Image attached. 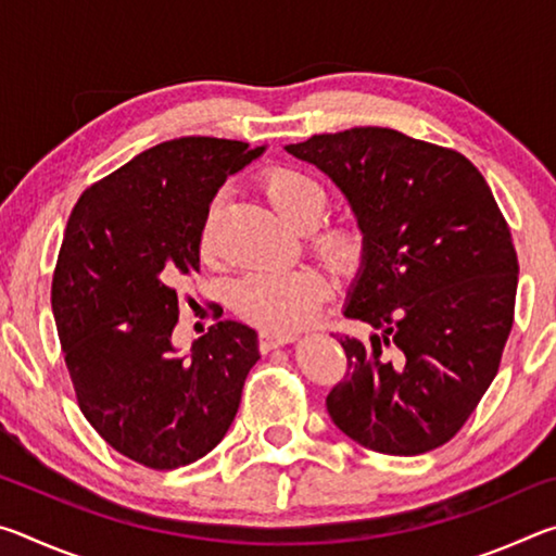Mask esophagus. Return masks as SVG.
Here are the masks:
<instances>
[{
    "label": "esophagus",
    "instance_id": "esophagus-1",
    "mask_svg": "<svg viewBox=\"0 0 556 556\" xmlns=\"http://www.w3.org/2000/svg\"><path fill=\"white\" fill-rule=\"evenodd\" d=\"M296 336L294 333H275V331H262L260 333V348L265 353L275 351L279 345H287V343H294Z\"/></svg>",
    "mask_w": 556,
    "mask_h": 556
}]
</instances>
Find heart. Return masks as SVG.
Masks as SVG:
<instances>
[{
  "mask_svg": "<svg viewBox=\"0 0 556 556\" xmlns=\"http://www.w3.org/2000/svg\"><path fill=\"white\" fill-rule=\"evenodd\" d=\"M260 188L267 203L296 230H308L326 211V191L312 174L294 166H271L260 176ZM218 203H213L205 223V242L213 228ZM312 248L328 267L351 271L365 255L363 228L351 218L333 220L312 232ZM326 279L314 269H294L287 275H250L235 287L240 312L252 321L289 331L304 326L326 299Z\"/></svg>",
  "mask_w": 556,
  "mask_h": 556,
  "instance_id": "b5f03b06",
  "label": "heart"
}]
</instances>
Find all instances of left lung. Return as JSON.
<instances>
[{"label": "left lung", "instance_id": "8db88e82", "mask_svg": "<svg viewBox=\"0 0 556 556\" xmlns=\"http://www.w3.org/2000/svg\"><path fill=\"white\" fill-rule=\"evenodd\" d=\"M285 149L341 188L365 235L343 314L370 336L341 338L333 425L390 456L446 444L491 388L513 328L520 269L491 188L464 154L388 127Z\"/></svg>", "mask_w": 556, "mask_h": 556}]
</instances>
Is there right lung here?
I'll return each mask as SVG.
<instances>
[{"instance_id":"obj_1","label":"right lung","mask_w":556,"mask_h":556,"mask_svg":"<svg viewBox=\"0 0 556 556\" xmlns=\"http://www.w3.org/2000/svg\"><path fill=\"white\" fill-rule=\"evenodd\" d=\"M265 149L162 142L90 186L65 225L51 287L65 365L86 419L142 466L172 470L218 446L260 361L255 328L230 318L186 355L172 333L215 193Z\"/></svg>"}]
</instances>
